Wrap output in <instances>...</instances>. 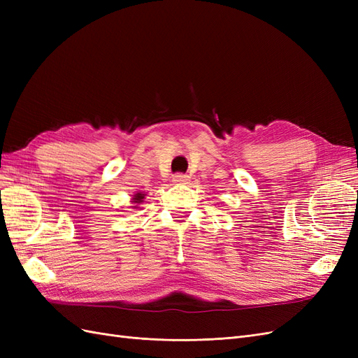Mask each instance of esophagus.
<instances>
[{"instance_id": "34e87169", "label": "esophagus", "mask_w": 358, "mask_h": 358, "mask_svg": "<svg viewBox=\"0 0 358 358\" xmlns=\"http://www.w3.org/2000/svg\"><path fill=\"white\" fill-rule=\"evenodd\" d=\"M171 180L175 182L176 185H182V183H187L189 180V178L187 175H182V173H176V175L171 178Z\"/></svg>"}]
</instances>
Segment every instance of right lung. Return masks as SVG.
I'll list each match as a JSON object with an SVG mask.
<instances>
[{
	"label": "right lung",
	"mask_w": 358,
	"mask_h": 358,
	"mask_svg": "<svg viewBox=\"0 0 358 358\" xmlns=\"http://www.w3.org/2000/svg\"><path fill=\"white\" fill-rule=\"evenodd\" d=\"M145 196H146V194H143V192H137V194H134V197H133V203H134L133 208H134V209H137V208H138V204H140V203H143Z\"/></svg>",
	"instance_id": "right-lung-1"
}]
</instances>
